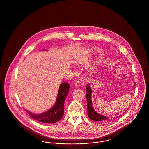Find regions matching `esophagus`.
I'll return each instance as SVG.
<instances>
[{
    "instance_id": "esophagus-1",
    "label": "esophagus",
    "mask_w": 149,
    "mask_h": 149,
    "mask_svg": "<svg viewBox=\"0 0 149 149\" xmlns=\"http://www.w3.org/2000/svg\"><path fill=\"white\" fill-rule=\"evenodd\" d=\"M75 86H80V81H79V80H77V81H75Z\"/></svg>"
}]
</instances>
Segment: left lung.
<instances>
[{"mask_svg":"<svg viewBox=\"0 0 149 149\" xmlns=\"http://www.w3.org/2000/svg\"><path fill=\"white\" fill-rule=\"evenodd\" d=\"M91 94L92 90L89 87V84L86 85V97L87 100V112L89 118L93 120L99 122H106L109 120V117H107L106 116L100 115L97 113L93 109L91 100ZM128 109H127V110Z\"/></svg>","mask_w":149,"mask_h":149,"instance_id":"left-lung-1","label":"left lung"}]
</instances>
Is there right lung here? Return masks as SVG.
Segmentation results:
<instances>
[{
  "instance_id": "right-lung-1",
  "label": "right lung",
  "mask_w": 149,
  "mask_h": 149,
  "mask_svg": "<svg viewBox=\"0 0 149 149\" xmlns=\"http://www.w3.org/2000/svg\"><path fill=\"white\" fill-rule=\"evenodd\" d=\"M70 88L69 83H63L60 84L56 101L53 107L45 113L35 114L26 111L30 117L42 123H52L60 120L64 115V102Z\"/></svg>"
}]
</instances>
